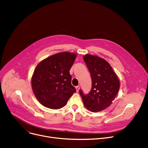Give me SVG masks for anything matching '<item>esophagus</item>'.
<instances>
[{"label":"esophagus","mask_w":148,"mask_h":148,"mask_svg":"<svg viewBox=\"0 0 148 148\" xmlns=\"http://www.w3.org/2000/svg\"><path fill=\"white\" fill-rule=\"evenodd\" d=\"M75 88H76L77 92H78V91H79V90H80V86H76V87H75Z\"/></svg>","instance_id":"1"}]
</instances>
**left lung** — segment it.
<instances>
[{
  "instance_id": "left-lung-1",
  "label": "left lung",
  "mask_w": 148,
  "mask_h": 148,
  "mask_svg": "<svg viewBox=\"0 0 148 148\" xmlns=\"http://www.w3.org/2000/svg\"><path fill=\"white\" fill-rule=\"evenodd\" d=\"M83 60L91 75V91L84 95L79 91L85 107L92 112H99L109 107L120 89V81L112 68L104 59L86 54Z\"/></svg>"
}]
</instances>
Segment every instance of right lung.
<instances>
[{
    "label": "right lung",
    "mask_w": 148,
    "mask_h": 148,
    "mask_svg": "<svg viewBox=\"0 0 148 148\" xmlns=\"http://www.w3.org/2000/svg\"><path fill=\"white\" fill-rule=\"evenodd\" d=\"M76 56L74 53H58L37 65L32 85L36 97L42 105L50 109H60L76 92L70 74Z\"/></svg>",
    "instance_id": "right-lung-1"
}]
</instances>
